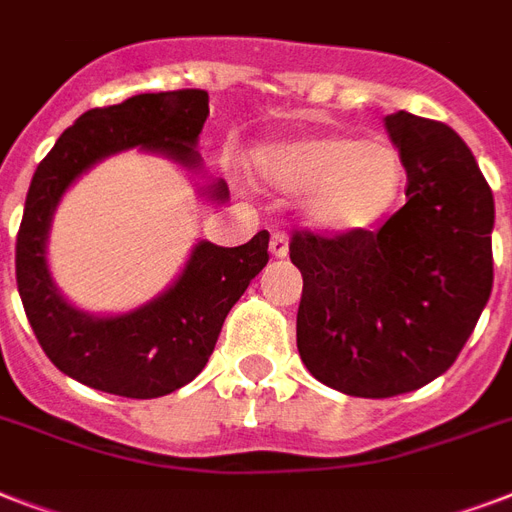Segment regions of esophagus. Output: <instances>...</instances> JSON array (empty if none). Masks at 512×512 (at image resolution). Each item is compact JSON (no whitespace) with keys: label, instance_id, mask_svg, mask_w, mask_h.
<instances>
[{"label":"esophagus","instance_id":"1","mask_svg":"<svg viewBox=\"0 0 512 512\" xmlns=\"http://www.w3.org/2000/svg\"><path fill=\"white\" fill-rule=\"evenodd\" d=\"M289 252V241H287V233L276 231L271 236V255L273 257H287Z\"/></svg>","mask_w":512,"mask_h":512}]
</instances>
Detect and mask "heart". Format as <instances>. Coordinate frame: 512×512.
<instances>
[{"instance_id": "heart-1", "label": "heart", "mask_w": 512, "mask_h": 512, "mask_svg": "<svg viewBox=\"0 0 512 512\" xmlns=\"http://www.w3.org/2000/svg\"><path fill=\"white\" fill-rule=\"evenodd\" d=\"M257 172L284 191H308V217L327 231H361L388 215L404 185V162L382 140L350 135L263 148Z\"/></svg>"}]
</instances>
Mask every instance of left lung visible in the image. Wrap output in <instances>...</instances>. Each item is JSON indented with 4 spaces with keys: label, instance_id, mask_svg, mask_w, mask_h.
Instances as JSON below:
<instances>
[{
    "label": "left lung",
    "instance_id": "obj_1",
    "mask_svg": "<svg viewBox=\"0 0 512 512\" xmlns=\"http://www.w3.org/2000/svg\"><path fill=\"white\" fill-rule=\"evenodd\" d=\"M406 204L380 231H295L303 273L297 350L308 372L358 398L409 393L460 356L492 295L494 196L452 127L385 116Z\"/></svg>",
    "mask_w": 512,
    "mask_h": 512
}]
</instances>
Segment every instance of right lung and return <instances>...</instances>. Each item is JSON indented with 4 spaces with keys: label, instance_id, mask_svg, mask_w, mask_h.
Instances as JSON below:
<instances>
[{
    "label": "right lung",
    "instance_id": "obj_1",
    "mask_svg": "<svg viewBox=\"0 0 512 512\" xmlns=\"http://www.w3.org/2000/svg\"><path fill=\"white\" fill-rule=\"evenodd\" d=\"M209 116L204 90L143 92L82 114L44 156L26 196L15 241V279L28 324L52 364L103 393L159 398L207 366L217 335L249 281L268 263V231L241 244L199 241L162 297L122 316H90L66 303L47 271V233L60 196L92 164L140 148L199 170L196 140ZM209 199H228L220 180Z\"/></svg>",
    "mask_w": 512,
    "mask_h": 512
}]
</instances>
